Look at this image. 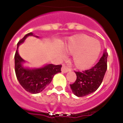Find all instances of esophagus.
Instances as JSON below:
<instances>
[{
    "label": "esophagus",
    "instance_id": "obj_1",
    "mask_svg": "<svg viewBox=\"0 0 123 123\" xmlns=\"http://www.w3.org/2000/svg\"><path fill=\"white\" fill-rule=\"evenodd\" d=\"M71 71V69L67 66V65H65V64H63L62 67V71L63 73H67L68 71Z\"/></svg>",
    "mask_w": 123,
    "mask_h": 123
}]
</instances>
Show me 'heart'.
Returning <instances> with one entry per match:
<instances>
[{
	"mask_svg": "<svg viewBox=\"0 0 123 123\" xmlns=\"http://www.w3.org/2000/svg\"><path fill=\"white\" fill-rule=\"evenodd\" d=\"M65 51L73 55V62L77 68L86 69L94 65L101 51L98 40L87 36H80L71 38Z\"/></svg>",
	"mask_w": 123,
	"mask_h": 123,
	"instance_id": "obj_1",
	"label": "heart"
}]
</instances>
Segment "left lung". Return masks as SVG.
<instances>
[{
  "instance_id": "obj_1",
  "label": "left lung",
  "mask_w": 123,
  "mask_h": 123,
  "mask_svg": "<svg viewBox=\"0 0 123 123\" xmlns=\"http://www.w3.org/2000/svg\"><path fill=\"white\" fill-rule=\"evenodd\" d=\"M108 52L104 50L103 55L98 62L89 69L75 71L76 79L70 87L74 95L84 97L95 92L100 86L107 69Z\"/></svg>"
}]
</instances>
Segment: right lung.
I'll return each mask as SVG.
<instances>
[{"label": "right lung", "mask_w": 123, "mask_h": 123, "mask_svg": "<svg viewBox=\"0 0 123 123\" xmlns=\"http://www.w3.org/2000/svg\"><path fill=\"white\" fill-rule=\"evenodd\" d=\"M32 35V32L27 34L17 44L15 55V71L18 81L25 91L31 94H37L50 83L55 74L61 72L62 65L49 64L43 68L34 69H26L22 67L21 63L24 60L18 54V48L28 36Z\"/></svg>", "instance_id": "1"}]
</instances>
